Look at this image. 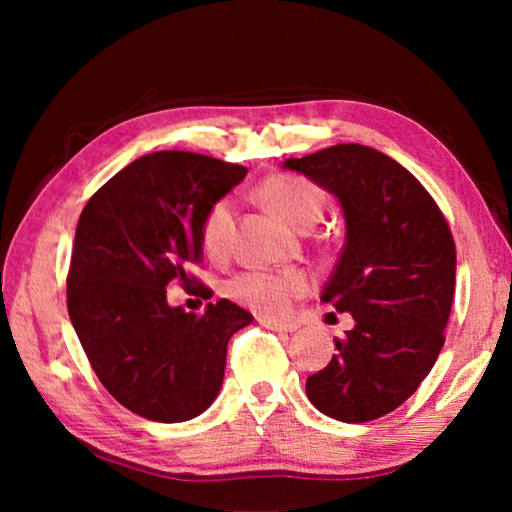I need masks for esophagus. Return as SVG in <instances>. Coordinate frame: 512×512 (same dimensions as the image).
Instances as JSON below:
<instances>
[{
    "label": "esophagus",
    "instance_id": "1",
    "mask_svg": "<svg viewBox=\"0 0 512 512\" xmlns=\"http://www.w3.org/2000/svg\"><path fill=\"white\" fill-rule=\"evenodd\" d=\"M259 323L268 329H275V332H296L298 329L296 323H280V320H271V318H259Z\"/></svg>",
    "mask_w": 512,
    "mask_h": 512
}]
</instances>
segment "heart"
<instances>
[{"instance_id":"1","label":"heart","mask_w":512,"mask_h":512,"mask_svg":"<svg viewBox=\"0 0 512 512\" xmlns=\"http://www.w3.org/2000/svg\"><path fill=\"white\" fill-rule=\"evenodd\" d=\"M257 196L298 230H309L320 219L327 203L323 189L307 178L293 176V173L268 176L259 183ZM232 228H235V212H232L228 198H221L207 207L201 221V244L205 253L216 259L228 253ZM309 289L311 277L300 268L246 271L225 284V291L232 300L262 316H284L291 302L305 296Z\"/></svg>"}]
</instances>
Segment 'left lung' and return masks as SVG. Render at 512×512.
Segmentation results:
<instances>
[{
	"label": "left lung",
	"instance_id": "1",
	"mask_svg": "<svg viewBox=\"0 0 512 512\" xmlns=\"http://www.w3.org/2000/svg\"><path fill=\"white\" fill-rule=\"evenodd\" d=\"M282 167L334 194L345 216V246L320 300L352 314L354 327L307 379V397L334 420H377L418 391L443 350L452 230L420 180L370 146L336 144Z\"/></svg>",
	"mask_w": 512,
	"mask_h": 512
}]
</instances>
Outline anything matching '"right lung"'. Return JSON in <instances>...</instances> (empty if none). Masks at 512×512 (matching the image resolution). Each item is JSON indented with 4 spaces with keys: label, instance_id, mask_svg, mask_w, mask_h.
Returning <instances> with one entry per match:
<instances>
[{
    "label": "right lung",
    "instance_id": "right-lung-1",
    "mask_svg": "<svg viewBox=\"0 0 512 512\" xmlns=\"http://www.w3.org/2000/svg\"><path fill=\"white\" fill-rule=\"evenodd\" d=\"M246 173L210 155L158 151L115 173L83 207L69 320L106 391L146 420L201 415L221 391L230 336L253 323L225 298L201 316L167 302L169 284L201 283L192 268L203 257V214ZM194 293L207 298L210 289Z\"/></svg>",
    "mask_w": 512,
    "mask_h": 512
}]
</instances>
